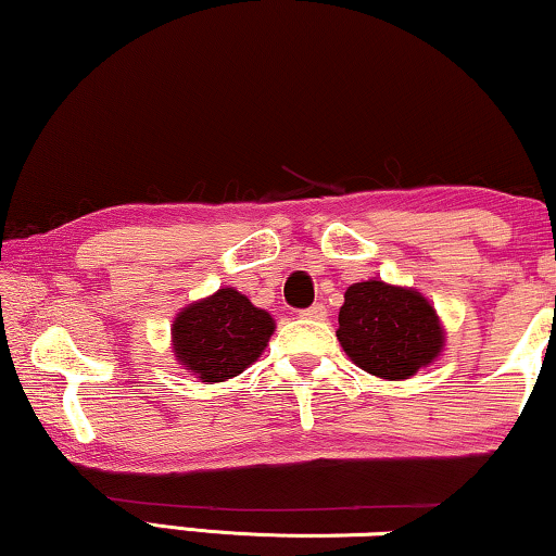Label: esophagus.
I'll list each match as a JSON object with an SVG mask.
<instances>
[{
    "label": "esophagus",
    "instance_id": "34e87169",
    "mask_svg": "<svg viewBox=\"0 0 556 556\" xmlns=\"http://www.w3.org/2000/svg\"><path fill=\"white\" fill-rule=\"evenodd\" d=\"M301 316H304V319L321 321V319H327V306H324V304H314V306L304 308V312H301Z\"/></svg>",
    "mask_w": 556,
    "mask_h": 556
}]
</instances>
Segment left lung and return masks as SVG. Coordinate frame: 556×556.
Masks as SVG:
<instances>
[{
    "label": "left lung",
    "mask_w": 556,
    "mask_h": 556,
    "mask_svg": "<svg viewBox=\"0 0 556 556\" xmlns=\"http://www.w3.org/2000/svg\"><path fill=\"white\" fill-rule=\"evenodd\" d=\"M337 340L365 372L406 380L439 357L444 329L419 291L363 280L344 293Z\"/></svg>",
    "instance_id": "obj_1"
}]
</instances>
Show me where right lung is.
<instances>
[{"mask_svg":"<svg viewBox=\"0 0 556 556\" xmlns=\"http://www.w3.org/2000/svg\"><path fill=\"white\" fill-rule=\"evenodd\" d=\"M276 321L237 288H219L181 308L173 321V355L201 383H222L255 363Z\"/></svg>","mask_w":556,"mask_h":556,"instance_id":"right-lung-1","label":"right lung"}]
</instances>
